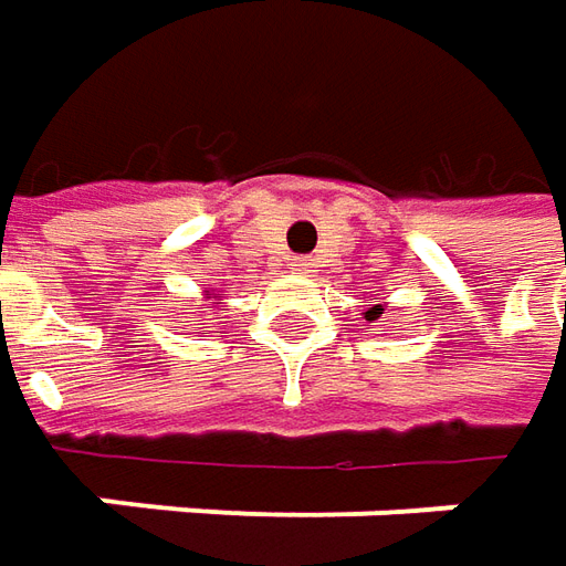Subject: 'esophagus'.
<instances>
[{
  "label": "esophagus",
  "mask_w": 566,
  "mask_h": 566,
  "mask_svg": "<svg viewBox=\"0 0 566 566\" xmlns=\"http://www.w3.org/2000/svg\"><path fill=\"white\" fill-rule=\"evenodd\" d=\"M290 268H293L295 273H308L312 264H308V258H293V261H290Z\"/></svg>",
  "instance_id": "1"
}]
</instances>
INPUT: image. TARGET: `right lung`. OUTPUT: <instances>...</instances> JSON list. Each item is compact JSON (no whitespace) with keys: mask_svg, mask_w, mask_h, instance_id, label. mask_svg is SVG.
Here are the masks:
<instances>
[{"mask_svg":"<svg viewBox=\"0 0 566 566\" xmlns=\"http://www.w3.org/2000/svg\"><path fill=\"white\" fill-rule=\"evenodd\" d=\"M207 298H210V295H207Z\"/></svg>","mask_w":566,"mask_h":566,"instance_id":"right-lung-1","label":"right lung"}]
</instances>
